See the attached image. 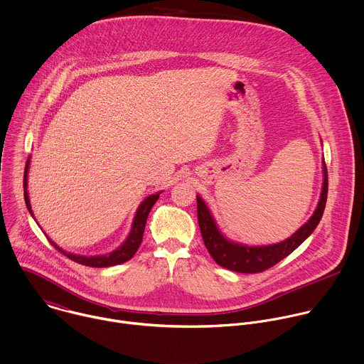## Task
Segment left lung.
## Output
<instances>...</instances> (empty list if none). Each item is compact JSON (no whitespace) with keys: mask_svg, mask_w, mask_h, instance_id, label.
<instances>
[{"mask_svg":"<svg viewBox=\"0 0 364 364\" xmlns=\"http://www.w3.org/2000/svg\"><path fill=\"white\" fill-rule=\"evenodd\" d=\"M327 187H328L327 168L323 161V187H321L318 204L313 215L289 238L280 241V243L269 245V246H247V245H241V243H237V241L228 240L220 231L204 200L200 196H197V218H198V225L204 240V245L208 253L211 255V257L218 266L237 273H260L273 267L280 260H283L290 253H293L314 231V228L321 220V215L326 207Z\"/></svg>","mask_w":364,"mask_h":364,"instance_id":"obj_1","label":"left lung"}]
</instances>
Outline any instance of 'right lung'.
Here are the masks:
<instances>
[{
	"label": "right lung",
	"instance_id": "add662e5",
	"mask_svg": "<svg viewBox=\"0 0 364 364\" xmlns=\"http://www.w3.org/2000/svg\"><path fill=\"white\" fill-rule=\"evenodd\" d=\"M30 159H31V157H28V160H27L26 171H24V200H26V204H27L28 211H30L31 215L34 217L33 210H31V204H30L28 191H27V186H28L27 178H28ZM160 194H161V191H159V193H156V194H151V196H149L147 198H144V201L139 205V208H137V211H136V215H134V220H133V225H132L130 234H129L127 238L124 240V243L121 245L118 249H115L114 252L108 253V255L91 256V257L80 256V255L77 256V255L64 252L63 249H60V247L54 243V241H51V240L48 238L50 243H51L58 252H61L64 256H67V257L71 259L73 262L80 263V264H82V266H88V267H109V266H117V264H121V263H126V262H129V260L136 255V252L139 250V247H140V245H141L149 213H150V210L153 208V205L156 204V201L159 200Z\"/></svg>",
	"mask_w": 364,
	"mask_h": 364
}]
</instances>
